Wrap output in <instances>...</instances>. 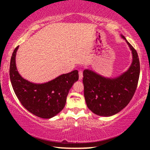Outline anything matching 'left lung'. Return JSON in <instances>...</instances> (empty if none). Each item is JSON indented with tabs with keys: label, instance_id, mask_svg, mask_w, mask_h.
I'll return each instance as SVG.
<instances>
[{
	"label": "left lung",
	"instance_id": "1",
	"mask_svg": "<svg viewBox=\"0 0 150 150\" xmlns=\"http://www.w3.org/2000/svg\"><path fill=\"white\" fill-rule=\"evenodd\" d=\"M19 46L14 50L10 61L9 76L18 100L28 111L38 117L50 119L64 108L69 89L79 80V71L63 74L44 83L28 81L20 75L16 66V54Z\"/></svg>",
	"mask_w": 150,
	"mask_h": 150
}]
</instances>
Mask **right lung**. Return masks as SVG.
Instances as JSON below:
<instances>
[{
  "label": "right lung",
  "mask_w": 150,
  "mask_h": 150,
  "mask_svg": "<svg viewBox=\"0 0 150 150\" xmlns=\"http://www.w3.org/2000/svg\"><path fill=\"white\" fill-rule=\"evenodd\" d=\"M132 55L129 68L114 78L103 76L91 69L83 71L84 96L87 107L102 117L114 115L126 107L138 84L140 63L134 48L124 38Z\"/></svg>",
  "instance_id": "1"
}]
</instances>
